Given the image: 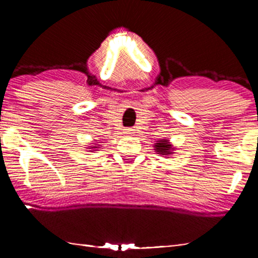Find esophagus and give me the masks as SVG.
Instances as JSON below:
<instances>
[{"instance_id":"1","label":"esophagus","mask_w":258,"mask_h":258,"mask_svg":"<svg viewBox=\"0 0 258 258\" xmlns=\"http://www.w3.org/2000/svg\"><path fill=\"white\" fill-rule=\"evenodd\" d=\"M124 134H126V135H132V134H134V130H132V128H127L126 131H124Z\"/></svg>"}]
</instances>
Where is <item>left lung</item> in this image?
<instances>
[{"label":"left lung","mask_w":258,"mask_h":258,"mask_svg":"<svg viewBox=\"0 0 258 258\" xmlns=\"http://www.w3.org/2000/svg\"><path fill=\"white\" fill-rule=\"evenodd\" d=\"M153 148H155L156 153H158V155H162V156L172 155V153H175L173 151L176 150V148L173 147V145L166 139H162V140H158V141H156V144H155V146H153Z\"/></svg>","instance_id":"left-lung-1"}]
</instances>
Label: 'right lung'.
Returning a JSON list of instances; mask_svg holds the SVG:
<instances>
[{
  "label": "right lung",
  "mask_w": 258,
  "mask_h": 258,
  "mask_svg": "<svg viewBox=\"0 0 258 258\" xmlns=\"http://www.w3.org/2000/svg\"><path fill=\"white\" fill-rule=\"evenodd\" d=\"M98 146L100 145H97V142H95V144H91V146H88L87 150H90V152H92V151H96V148H101Z\"/></svg>",
  "instance_id": "obj_1"
}]
</instances>
